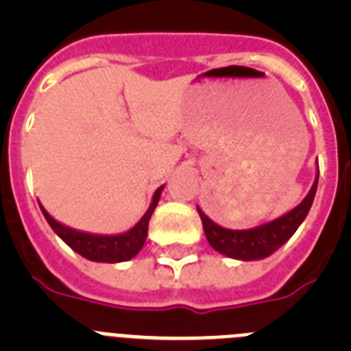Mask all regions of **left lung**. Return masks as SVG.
I'll use <instances>...</instances> for the list:
<instances>
[{
    "label": "left lung",
    "instance_id": "8db88e82",
    "mask_svg": "<svg viewBox=\"0 0 351 351\" xmlns=\"http://www.w3.org/2000/svg\"><path fill=\"white\" fill-rule=\"evenodd\" d=\"M318 173L320 172L316 170V178L311 190L299 206L288 210L280 218L263 223V225L255 226V228H247V230H230V228L219 226L197 206L209 244L221 255L228 256V258L243 260V262H253V260H262L271 256L274 251H278L287 243L291 235L295 234L300 223L308 216L313 200H315Z\"/></svg>",
    "mask_w": 351,
    "mask_h": 351
}]
</instances>
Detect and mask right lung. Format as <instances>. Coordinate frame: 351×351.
Wrapping results in <instances>:
<instances>
[{"instance_id":"add662e5","label":"right lung","mask_w":351,"mask_h":351,"mask_svg":"<svg viewBox=\"0 0 351 351\" xmlns=\"http://www.w3.org/2000/svg\"><path fill=\"white\" fill-rule=\"evenodd\" d=\"M161 190H163V186H160L154 191L151 206L145 210L141 221L133 226V228H130L128 232H123V234L117 235H98L88 234V232H79L75 228H70V226H64L60 221H56L51 214L43 209V206H40V209H42L43 216H45V219H47L52 230L60 235L64 243L75 251V253H79L80 256L91 260V262L119 263L126 262V260H132L142 250V246H144L145 237H147L149 219H151L154 209H156Z\"/></svg>"}]
</instances>
